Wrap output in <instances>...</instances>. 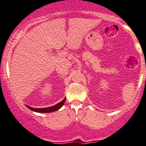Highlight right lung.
Returning a JSON list of instances; mask_svg holds the SVG:
<instances>
[{
	"label": "right lung",
	"instance_id": "right-lung-1",
	"mask_svg": "<svg viewBox=\"0 0 146 146\" xmlns=\"http://www.w3.org/2000/svg\"><path fill=\"white\" fill-rule=\"evenodd\" d=\"M66 102V99H64V100H62V102H59L56 105L51 106V107H48V108H33L30 107V106H26L30 110L34 111H36V112H39V113H48V112H53V111H57L58 110L59 108L62 107V106L64 105V104Z\"/></svg>",
	"mask_w": 146,
	"mask_h": 146
}]
</instances>
